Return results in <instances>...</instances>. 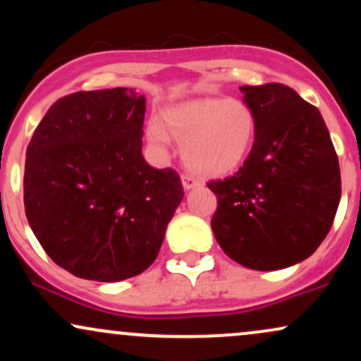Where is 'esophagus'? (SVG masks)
Returning a JSON list of instances; mask_svg holds the SVG:
<instances>
[{
	"label": "esophagus",
	"instance_id": "esophagus-1",
	"mask_svg": "<svg viewBox=\"0 0 361 361\" xmlns=\"http://www.w3.org/2000/svg\"><path fill=\"white\" fill-rule=\"evenodd\" d=\"M181 183H183L185 190H190V188H195V186L200 185V181H198L197 178H193L190 175H183V176H181Z\"/></svg>",
	"mask_w": 361,
	"mask_h": 361
}]
</instances>
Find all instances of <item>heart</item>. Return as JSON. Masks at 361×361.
I'll use <instances>...</instances> for the list:
<instances>
[{
	"label": "heart",
	"instance_id": "b5f03b06",
	"mask_svg": "<svg viewBox=\"0 0 361 361\" xmlns=\"http://www.w3.org/2000/svg\"><path fill=\"white\" fill-rule=\"evenodd\" d=\"M163 126L169 135L183 142L185 164L202 176H224L235 171L251 151L256 135L255 111L238 98L183 103L164 111ZM164 131L161 126L151 123L147 139L154 146L164 147L168 135Z\"/></svg>",
	"mask_w": 361,
	"mask_h": 361
}]
</instances>
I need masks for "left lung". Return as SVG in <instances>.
I'll return each mask as SVG.
<instances>
[{
	"instance_id": "left-lung-1",
	"label": "left lung",
	"mask_w": 361,
	"mask_h": 361,
	"mask_svg": "<svg viewBox=\"0 0 361 361\" xmlns=\"http://www.w3.org/2000/svg\"><path fill=\"white\" fill-rule=\"evenodd\" d=\"M256 117L250 156L235 175L210 180L212 231L235 263L271 271L309 258L333 226L341 173L322 115L281 82L241 86Z\"/></svg>"
}]
</instances>
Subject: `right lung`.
Segmentation results:
<instances>
[{
    "mask_svg": "<svg viewBox=\"0 0 361 361\" xmlns=\"http://www.w3.org/2000/svg\"><path fill=\"white\" fill-rule=\"evenodd\" d=\"M144 114L134 90L78 91L32 135L25 214L44 251L74 276L120 281L147 270L183 198L175 169L142 157Z\"/></svg>",
    "mask_w": 361,
    "mask_h": 361,
    "instance_id": "obj_1",
    "label": "right lung"
}]
</instances>
